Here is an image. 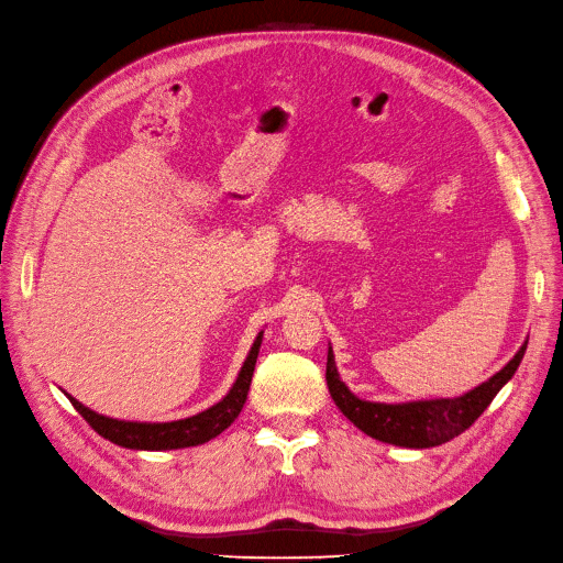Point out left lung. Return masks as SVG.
Masks as SVG:
<instances>
[{"mask_svg":"<svg viewBox=\"0 0 563 563\" xmlns=\"http://www.w3.org/2000/svg\"><path fill=\"white\" fill-rule=\"evenodd\" d=\"M526 345L515 354L496 376L479 385L476 389L457 399H434V401H411V404H373L356 399L345 383L338 378L333 352L329 350L327 362V383L335 406L343 411L356 428L368 437L385 441V444L406 446V449H430L446 444V441L463 434L472 428L486 406L498 395L500 387L515 376L517 366L523 360Z\"/></svg>","mask_w":563,"mask_h":563,"instance_id":"8db88e82","label":"left lung"}]
</instances>
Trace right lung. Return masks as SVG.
<instances>
[{
  "mask_svg": "<svg viewBox=\"0 0 563 563\" xmlns=\"http://www.w3.org/2000/svg\"><path fill=\"white\" fill-rule=\"evenodd\" d=\"M261 340H263V335L255 338V343L242 366L240 378H236V383L232 385L230 395L220 404L211 406L209 411H203L192 418L176 420V422H124V420H112L106 416H98L73 397H70V401L79 411V416L87 420L100 437H106L112 441V444H119L124 449L162 451V449L197 446V444H203V441L213 439L225 428H230L234 418L240 416V411L244 408V401H246V395H249V387H251L255 360H258Z\"/></svg>",
  "mask_w": 563,
  "mask_h": 563,
  "instance_id": "add662e5",
  "label": "right lung"
}]
</instances>
